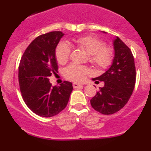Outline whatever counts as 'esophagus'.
I'll return each instance as SVG.
<instances>
[{
  "mask_svg": "<svg viewBox=\"0 0 151 151\" xmlns=\"http://www.w3.org/2000/svg\"><path fill=\"white\" fill-rule=\"evenodd\" d=\"M73 88H77L82 86V84L77 83V82H74V83H73Z\"/></svg>",
  "mask_w": 151,
  "mask_h": 151,
  "instance_id": "34e87169",
  "label": "esophagus"
}]
</instances>
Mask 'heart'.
Instances as JSON below:
<instances>
[{"label": "heart", "mask_w": 151, "mask_h": 151, "mask_svg": "<svg viewBox=\"0 0 151 151\" xmlns=\"http://www.w3.org/2000/svg\"><path fill=\"white\" fill-rule=\"evenodd\" d=\"M76 46L89 54V62L99 70H105L110 67L114 60V50L112 47L106 46L104 41L94 36H84L75 41ZM71 54V47L66 42H60L55 50L57 62L66 63ZM89 73L87 67L71 64L63 69L64 77L70 81L80 82Z\"/></svg>", "instance_id": "obj_1"}]
</instances>
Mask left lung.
Wrapping results in <instances>:
<instances>
[{"label":"left lung","instance_id":"8db88e82","mask_svg":"<svg viewBox=\"0 0 151 151\" xmlns=\"http://www.w3.org/2000/svg\"><path fill=\"white\" fill-rule=\"evenodd\" d=\"M115 57L111 67L105 73L93 78L96 82H104L97 94L90 101L96 111L110 115L124 107L134 90L136 70L130 48L117 37L114 41Z\"/></svg>","mask_w":151,"mask_h":151}]
</instances>
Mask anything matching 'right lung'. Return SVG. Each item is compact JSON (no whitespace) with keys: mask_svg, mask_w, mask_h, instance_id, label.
<instances>
[{"mask_svg":"<svg viewBox=\"0 0 151 151\" xmlns=\"http://www.w3.org/2000/svg\"><path fill=\"white\" fill-rule=\"evenodd\" d=\"M63 36L60 31L38 36L24 51L19 65V85L24 102L40 116L51 117L60 113L73 88L67 81L54 87L49 82V77L58 69L55 49Z\"/></svg>","mask_w":151,"mask_h":151,"instance_id":"1","label":"right lung"}]
</instances>
